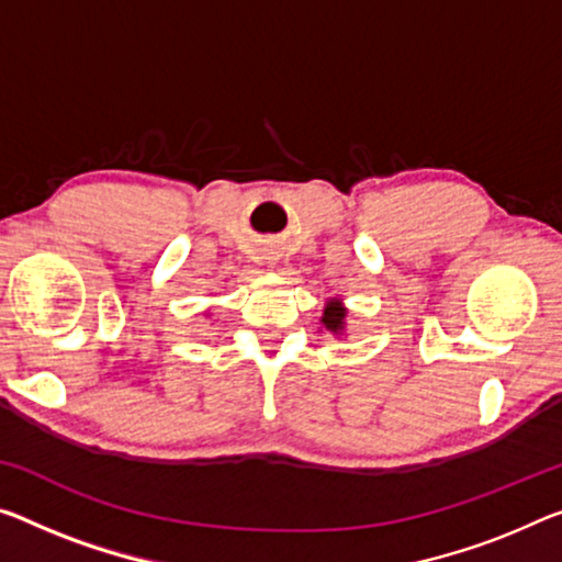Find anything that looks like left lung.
<instances>
[{"label": "left lung", "mask_w": 562, "mask_h": 562, "mask_svg": "<svg viewBox=\"0 0 562 562\" xmlns=\"http://www.w3.org/2000/svg\"><path fill=\"white\" fill-rule=\"evenodd\" d=\"M347 314L349 308L344 304V299H329L324 304V314H322V329L329 331L336 339H341L347 334Z\"/></svg>", "instance_id": "obj_1"}]
</instances>
